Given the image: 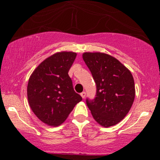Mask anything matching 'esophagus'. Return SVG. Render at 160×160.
<instances>
[{"instance_id": "1", "label": "esophagus", "mask_w": 160, "mask_h": 160, "mask_svg": "<svg viewBox=\"0 0 160 160\" xmlns=\"http://www.w3.org/2000/svg\"><path fill=\"white\" fill-rule=\"evenodd\" d=\"M80 95H81V97L82 98H85L86 97V92H82L80 93Z\"/></svg>"}]
</instances>
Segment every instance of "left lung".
<instances>
[{"label": "left lung", "instance_id": "1", "mask_svg": "<svg viewBox=\"0 0 160 160\" xmlns=\"http://www.w3.org/2000/svg\"><path fill=\"white\" fill-rule=\"evenodd\" d=\"M82 58L96 84L95 98L86 99V104L101 126H114L123 120L133 104L132 74L119 60L105 53L84 52Z\"/></svg>", "mask_w": 160, "mask_h": 160}]
</instances>
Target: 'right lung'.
Segmentation results:
<instances>
[{"instance_id": "1", "label": "right lung", "mask_w": 160, "mask_h": 160, "mask_svg": "<svg viewBox=\"0 0 160 160\" xmlns=\"http://www.w3.org/2000/svg\"><path fill=\"white\" fill-rule=\"evenodd\" d=\"M76 56L73 52L55 53L42 62L29 78V105L38 118L48 126L61 125L82 100L68 75Z\"/></svg>"}]
</instances>
